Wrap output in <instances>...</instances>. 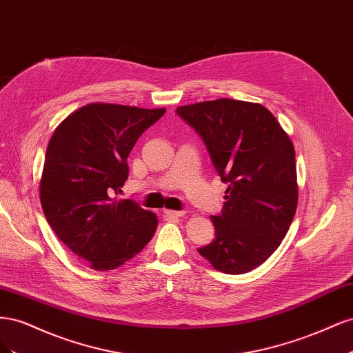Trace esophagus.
Returning <instances> with one entry per match:
<instances>
[{
    "mask_svg": "<svg viewBox=\"0 0 353 353\" xmlns=\"http://www.w3.org/2000/svg\"><path fill=\"white\" fill-rule=\"evenodd\" d=\"M163 213L169 218H181V216L185 215L184 210H165Z\"/></svg>",
    "mask_w": 353,
    "mask_h": 353,
    "instance_id": "obj_1",
    "label": "esophagus"
}]
</instances>
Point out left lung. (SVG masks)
<instances>
[{
  "label": "left lung",
  "instance_id": "obj_1",
  "mask_svg": "<svg viewBox=\"0 0 353 353\" xmlns=\"http://www.w3.org/2000/svg\"><path fill=\"white\" fill-rule=\"evenodd\" d=\"M228 184L215 240L197 249L215 270L245 274L263 263L290 228L297 208L294 147L262 104L219 99L181 105Z\"/></svg>",
  "mask_w": 353,
  "mask_h": 353
}]
</instances>
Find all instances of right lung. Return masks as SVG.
Returning <instances> with one entry per match:
<instances>
[{
	"mask_svg": "<svg viewBox=\"0 0 353 353\" xmlns=\"http://www.w3.org/2000/svg\"><path fill=\"white\" fill-rule=\"evenodd\" d=\"M166 109L94 103L63 121L47 147L39 197L56 236L92 270L109 271L152 240L157 216L131 199L116 200L126 159Z\"/></svg>",
	"mask_w": 353,
	"mask_h": 353,
	"instance_id": "add662e5",
	"label": "right lung"
}]
</instances>
